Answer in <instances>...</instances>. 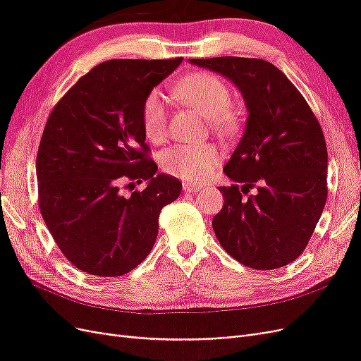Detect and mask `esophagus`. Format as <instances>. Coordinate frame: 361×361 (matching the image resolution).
Instances as JSON below:
<instances>
[{"instance_id":"1","label":"esophagus","mask_w":361,"mask_h":361,"mask_svg":"<svg viewBox=\"0 0 361 361\" xmlns=\"http://www.w3.org/2000/svg\"><path fill=\"white\" fill-rule=\"evenodd\" d=\"M200 190H202L200 185L190 183V182H185V183H183V191H185V192H195V191H200Z\"/></svg>"}]
</instances>
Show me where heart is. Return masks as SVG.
<instances>
[{
	"label": "heart",
	"mask_w": 361,
	"mask_h": 361,
	"mask_svg": "<svg viewBox=\"0 0 361 361\" xmlns=\"http://www.w3.org/2000/svg\"><path fill=\"white\" fill-rule=\"evenodd\" d=\"M176 92L183 104L206 116L207 123L216 133L233 134L239 128V116L231 106L232 92L220 76L209 72L191 73L178 82ZM141 123L147 140L159 143L166 138L169 104L161 90L154 89L146 96L141 108ZM221 159V149L212 143L176 145L159 155L164 171L191 183L209 179Z\"/></svg>",
	"instance_id": "1"
}]
</instances>
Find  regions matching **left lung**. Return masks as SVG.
Here are the masks:
<instances>
[{
    "mask_svg": "<svg viewBox=\"0 0 361 361\" xmlns=\"http://www.w3.org/2000/svg\"><path fill=\"white\" fill-rule=\"evenodd\" d=\"M190 63L231 80L248 110L244 135L224 167L235 183L220 187L224 206L212 220L216 239L245 267H285L307 247L329 194V154L318 118L269 61L214 57ZM256 184L258 192L245 198Z\"/></svg>",
    "mask_w": 361,
    "mask_h": 361,
    "instance_id": "1",
    "label": "left lung"
}]
</instances>
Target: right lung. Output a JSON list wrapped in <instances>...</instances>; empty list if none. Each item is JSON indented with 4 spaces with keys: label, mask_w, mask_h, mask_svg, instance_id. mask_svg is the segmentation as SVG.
Masks as SVG:
<instances>
[{
    "label": "right lung",
    "mask_w": 361,
    "mask_h": 361,
    "mask_svg": "<svg viewBox=\"0 0 361 361\" xmlns=\"http://www.w3.org/2000/svg\"><path fill=\"white\" fill-rule=\"evenodd\" d=\"M180 61H104L48 117L36 159L39 209L61 253L87 274L138 267L157 241L161 209L182 191L179 179L157 173L141 123L146 96ZM128 181L147 187L125 198Z\"/></svg>",
    "instance_id": "obj_1"
}]
</instances>
